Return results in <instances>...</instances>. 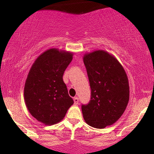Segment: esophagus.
<instances>
[{"mask_svg":"<svg viewBox=\"0 0 154 154\" xmlns=\"http://www.w3.org/2000/svg\"><path fill=\"white\" fill-rule=\"evenodd\" d=\"M74 103H75V105L78 104V103H79V98H77V97H75V98H74Z\"/></svg>","mask_w":154,"mask_h":154,"instance_id":"obj_1","label":"esophagus"}]
</instances>
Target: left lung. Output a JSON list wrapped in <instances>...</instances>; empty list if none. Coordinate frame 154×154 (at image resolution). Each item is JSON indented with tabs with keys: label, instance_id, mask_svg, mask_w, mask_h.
Segmentation results:
<instances>
[{
	"label": "left lung",
	"instance_id": "1",
	"mask_svg": "<svg viewBox=\"0 0 154 154\" xmlns=\"http://www.w3.org/2000/svg\"><path fill=\"white\" fill-rule=\"evenodd\" d=\"M83 61L91 88V101L82 106L83 118L90 126L103 129L115 123L128 106V75L115 56L106 51L86 53Z\"/></svg>",
	"mask_w": 154,
	"mask_h": 154
}]
</instances>
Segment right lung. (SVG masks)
<instances>
[{
  "instance_id": "1",
  "label": "right lung",
  "mask_w": 154,
  "mask_h": 154,
  "mask_svg": "<svg viewBox=\"0 0 154 154\" xmlns=\"http://www.w3.org/2000/svg\"><path fill=\"white\" fill-rule=\"evenodd\" d=\"M73 53L50 48L32 65L24 88V99L33 117L45 125L57 124L74 103L63 75L73 59Z\"/></svg>"
}]
</instances>
